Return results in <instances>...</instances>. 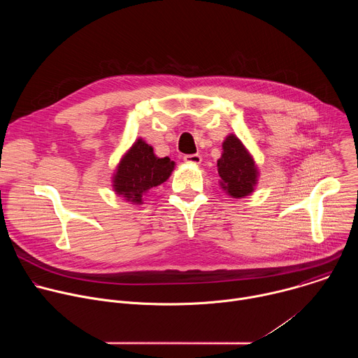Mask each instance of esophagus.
Wrapping results in <instances>:
<instances>
[{
  "instance_id": "esophagus-1",
  "label": "esophagus",
  "mask_w": 358,
  "mask_h": 358,
  "mask_svg": "<svg viewBox=\"0 0 358 358\" xmlns=\"http://www.w3.org/2000/svg\"><path fill=\"white\" fill-rule=\"evenodd\" d=\"M184 162L188 163V164H194V166H198L201 164L202 159L199 155H188V156H184Z\"/></svg>"
}]
</instances>
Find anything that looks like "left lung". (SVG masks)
<instances>
[{"label": "left lung", "mask_w": 358, "mask_h": 358, "mask_svg": "<svg viewBox=\"0 0 358 358\" xmlns=\"http://www.w3.org/2000/svg\"><path fill=\"white\" fill-rule=\"evenodd\" d=\"M217 167L220 185L231 198H245L255 191L259 170L245 144L235 134H229L224 140Z\"/></svg>", "instance_id": "8db88e82"}]
</instances>
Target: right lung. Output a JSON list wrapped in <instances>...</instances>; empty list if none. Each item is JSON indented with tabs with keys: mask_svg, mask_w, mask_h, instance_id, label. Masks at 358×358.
I'll return each instance as SVG.
<instances>
[{
	"mask_svg": "<svg viewBox=\"0 0 358 358\" xmlns=\"http://www.w3.org/2000/svg\"><path fill=\"white\" fill-rule=\"evenodd\" d=\"M176 163L169 157L160 159L143 138H137L120 159L113 178V191L133 206H141L145 194L164 181L174 170Z\"/></svg>",
	"mask_w": 358,
	"mask_h": 358,
	"instance_id": "right-lung-1",
	"label": "right lung"
}]
</instances>
